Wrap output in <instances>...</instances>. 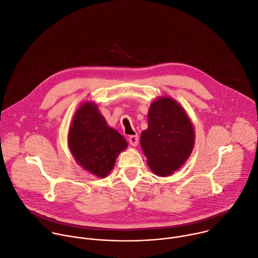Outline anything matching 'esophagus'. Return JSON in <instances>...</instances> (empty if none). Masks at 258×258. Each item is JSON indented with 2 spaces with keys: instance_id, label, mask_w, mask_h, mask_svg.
<instances>
[{
  "instance_id": "obj_1",
  "label": "esophagus",
  "mask_w": 258,
  "mask_h": 258,
  "mask_svg": "<svg viewBox=\"0 0 258 258\" xmlns=\"http://www.w3.org/2000/svg\"><path fill=\"white\" fill-rule=\"evenodd\" d=\"M128 143H130L132 146L136 147V146L138 145V143H139V136H138V135L130 136V138H128Z\"/></svg>"
}]
</instances>
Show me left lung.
Here are the masks:
<instances>
[{
	"label": "left lung",
	"mask_w": 258,
	"mask_h": 258,
	"mask_svg": "<svg viewBox=\"0 0 258 258\" xmlns=\"http://www.w3.org/2000/svg\"><path fill=\"white\" fill-rule=\"evenodd\" d=\"M149 127L142 133L141 145L152 171L167 177L189 158L194 147V127L174 99L155 100L148 114Z\"/></svg>",
	"instance_id": "obj_1"
}]
</instances>
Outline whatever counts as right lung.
<instances>
[{
    "instance_id": "right-lung-1",
    "label": "right lung",
    "mask_w": 258,
    "mask_h": 258,
    "mask_svg": "<svg viewBox=\"0 0 258 258\" xmlns=\"http://www.w3.org/2000/svg\"><path fill=\"white\" fill-rule=\"evenodd\" d=\"M69 149L76 162L91 174L104 178L127 143L109 127L95 104L86 102L76 111L68 133Z\"/></svg>"
}]
</instances>
